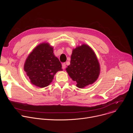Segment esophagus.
I'll list each match as a JSON object with an SVG mask.
<instances>
[{"label":"esophagus","mask_w":133,"mask_h":133,"mask_svg":"<svg viewBox=\"0 0 133 133\" xmlns=\"http://www.w3.org/2000/svg\"><path fill=\"white\" fill-rule=\"evenodd\" d=\"M66 64L65 63H63V64H62V68L63 69H65L66 68Z\"/></svg>","instance_id":"esophagus-1"}]
</instances>
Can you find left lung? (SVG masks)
I'll use <instances>...</instances> for the list:
<instances>
[{"label": "left lung", "instance_id": "left-lung-1", "mask_svg": "<svg viewBox=\"0 0 133 133\" xmlns=\"http://www.w3.org/2000/svg\"><path fill=\"white\" fill-rule=\"evenodd\" d=\"M66 70L78 88H84L95 82L100 67L96 56L91 48L82 45L73 50L70 65Z\"/></svg>", "mask_w": 133, "mask_h": 133}]
</instances>
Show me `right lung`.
<instances>
[{"mask_svg": "<svg viewBox=\"0 0 133 133\" xmlns=\"http://www.w3.org/2000/svg\"><path fill=\"white\" fill-rule=\"evenodd\" d=\"M62 64L53 53V48L48 44L36 47L27 57L24 70L31 83L41 88L48 86L54 75L62 70Z\"/></svg>", "mask_w": 133, "mask_h": 133, "instance_id": "right-lung-1", "label": "right lung"}]
</instances>
